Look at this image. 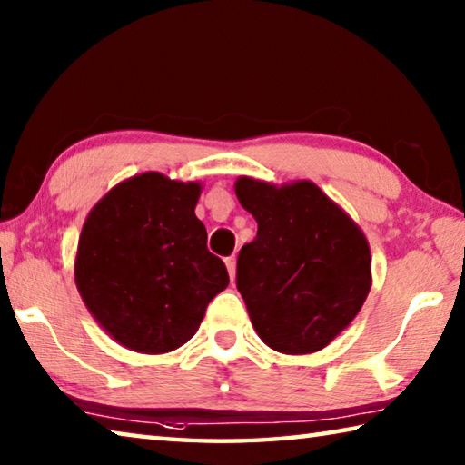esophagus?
Returning <instances> with one entry per match:
<instances>
[{"mask_svg":"<svg viewBox=\"0 0 465 465\" xmlns=\"http://www.w3.org/2000/svg\"><path fill=\"white\" fill-rule=\"evenodd\" d=\"M225 266H227V272H230V279H235V256L225 258Z\"/></svg>","mask_w":465,"mask_h":465,"instance_id":"34e87169","label":"esophagus"}]
</instances>
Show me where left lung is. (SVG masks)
Listing matches in <instances>:
<instances>
[{"mask_svg":"<svg viewBox=\"0 0 465 465\" xmlns=\"http://www.w3.org/2000/svg\"><path fill=\"white\" fill-rule=\"evenodd\" d=\"M256 238L240 250L235 285L258 336L279 352H316L357 316L371 287L363 232L316 184L235 183Z\"/></svg>","mask_w":465,"mask_h":465,"instance_id":"8db88e82","label":"left lung"}]
</instances>
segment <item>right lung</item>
Returning <instances> with one entry per match:
<instances>
[{"mask_svg": "<svg viewBox=\"0 0 465 465\" xmlns=\"http://www.w3.org/2000/svg\"><path fill=\"white\" fill-rule=\"evenodd\" d=\"M201 186L147 172L114 186L84 223L75 282L100 326L127 349L160 355L191 341L227 287L194 215Z\"/></svg>", "mask_w": 465, "mask_h": 465, "instance_id": "right-lung-1", "label": "right lung"}]
</instances>
